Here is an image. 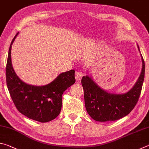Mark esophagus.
<instances>
[{"label": "esophagus", "instance_id": "obj_1", "mask_svg": "<svg viewBox=\"0 0 149 149\" xmlns=\"http://www.w3.org/2000/svg\"><path fill=\"white\" fill-rule=\"evenodd\" d=\"M84 76V73L81 71H79V70H77V71L75 72V77L76 81H79L81 77Z\"/></svg>", "mask_w": 149, "mask_h": 149}]
</instances>
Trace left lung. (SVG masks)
Masks as SVG:
<instances>
[{
    "label": "left lung",
    "mask_w": 149,
    "mask_h": 149,
    "mask_svg": "<svg viewBox=\"0 0 149 149\" xmlns=\"http://www.w3.org/2000/svg\"><path fill=\"white\" fill-rule=\"evenodd\" d=\"M141 58L143 68L140 76L132 89L125 94L108 93L98 86L89 75L82 77L85 108L93 120L98 122L115 121L132 112L140 97L145 77V62L142 56Z\"/></svg>",
    "instance_id": "left-lung-1"
}]
</instances>
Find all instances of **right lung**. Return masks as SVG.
<instances>
[{
  "label": "right lung",
  "instance_id": "add662e5",
  "mask_svg": "<svg viewBox=\"0 0 149 149\" xmlns=\"http://www.w3.org/2000/svg\"><path fill=\"white\" fill-rule=\"evenodd\" d=\"M9 48L6 67V85L15 107L22 114L37 122H48L59 115L62 108V96L75 81V71L71 70L60 74L53 81L44 86L25 84L17 76L11 61Z\"/></svg>",
  "mask_w": 149,
  "mask_h": 149
}]
</instances>
